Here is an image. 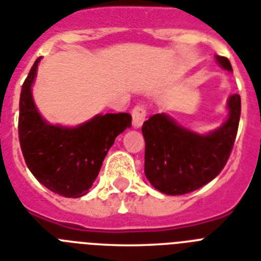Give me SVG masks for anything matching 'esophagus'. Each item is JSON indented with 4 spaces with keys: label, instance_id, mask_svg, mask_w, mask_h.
Listing matches in <instances>:
<instances>
[{
    "label": "esophagus",
    "instance_id": "esophagus-1",
    "mask_svg": "<svg viewBox=\"0 0 261 261\" xmlns=\"http://www.w3.org/2000/svg\"><path fill=\"white\" fill-rule=\"evenodd\" d=\"M131 115H133V126L135 128H139V127L142 126L145 118H146V108L143 106H137L133 110Z\"/></svg>",
    "mask_w": 261,
    "mask_h": 261
}]
</instances>
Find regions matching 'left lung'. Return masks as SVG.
Segmentation results:
<instances>
[{"label":"left lung","mask_w":261,"mask_h":261,"mask_svg":"<svg viewBox=\"0 0 261 261\" xmlns=\"http://www.w3.org/2000/svg\"><path fill=\"white\" fill-rule=\"evenodd\" d=\"M219 66L233 71L229 59L215 55ZM227 119L215 130L199 134L178 124L167 114H155L143 123L145 174L155 190L184 195L210 182L226 165L234 145L241 98H227Z\"/></svg>","instance_id":"1"}]
</instances>
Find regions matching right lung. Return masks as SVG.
<instances>
[{
    "mask_svg": "<svg viewBox=\"0 0 261 261\" xmlns=\"http://www.w3.org/2000/svg\"><path fill=\"white\" fill-rule=\"evenodd\" d=\"M36 59L20 94L18 139L27 167L39 182L66 198H81L97 177L115 138L131 127V115L98 114L79 126L51 124L35 106Z\"/></svg>",
    "mask_w": 261,
    "mask_h": 261,
    "instance_id": "1",
    "label": "right lung"
}]
</instances>
